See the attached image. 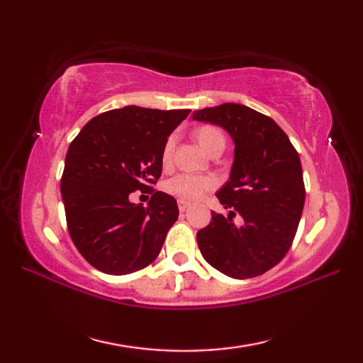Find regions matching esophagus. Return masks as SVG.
Instances as JSON below:
<instances>
[{"label": "esophagus", "mask_w": 363, "mask_h": 363, "mask_svg": "<svg viewBox=\"0 0 363 363\" xmlns=\"http://www.w3.org/2000/svg\"><path fill=\"white\" fill-rule=\"evenodd\" d=\"M190 206L191 204L189 201H186V199H177V207H179L181 212H186Z\"/></svg>", "instance_id": "esophagus-1"}]
</instances>
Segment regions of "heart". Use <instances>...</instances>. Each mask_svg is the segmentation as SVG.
I'll list each match as a JSON object with an SVG mask.
<instances>
[{
    "instance_id": "obj_1",
    "label": "heart",
    "mask_w": 363,
    "mask_h": 363,
    "mask_svg": "<svg viewBox=\"0 0 363 363\" xmlns=\"http://www.w3.org/2000/svg\"><path fill=\"white\" fill-rule=\"evenodd\" d=\"M195 140L199 146L207 152H221L226 146V135L223 130L217 126L204 125L199 126L195 133ZM173 148H174V138L169 137L165 142L164 148H162L160 160L162 165L168 167L172 164L173 159ZM215 187V181L209 176H196V174H176L165 184V190L181 199H198L201 198L206 191H209Z\"/></svg>"
}]
</instances>
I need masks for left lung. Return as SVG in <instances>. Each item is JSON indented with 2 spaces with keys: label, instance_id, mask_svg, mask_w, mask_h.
<instances>
[{
  "label": "left lung",
  "instance_id": "8db88e82",
  "mask_svg": "<svg viewBox=\"0 0 363 363\" xmlns=\"http://www.w3.org/2000/svg\"><path fill=\"white\" fill-rule=\"evenodd\" d=\"M196 121L221 126L233 138L229 181L217 191L229 215L212 212L199 229V251L234 279H250L279 264L290 250L303 213V168L287 134L267 115L248 106L225 103L194 112ZM240 214L237 227L232 218Z\"/></svg>",
  "mask_w": 363,
  "mask_h": 363
}]
</instances>
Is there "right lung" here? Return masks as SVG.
Segmentation results:
<instances>
[{"label": "right lung", "mask_w": 363, "mask_h": 363, "mask_svg": "<svg viewBox=\"0 0 363 363\" xmlns=\"http://www.w3.org/2000/svg\"><path fill=\"white\" fill-rule=\"evenodd\" d=\"M189 113L126 106L91 118L70 143L60 181L68 233L99 272L129 274L159 256L179 209L151 186L168 135ZM135 189L150 191L148 208L128 201Z\"/></svg>", "instance_id": "1"}]
</instances>
